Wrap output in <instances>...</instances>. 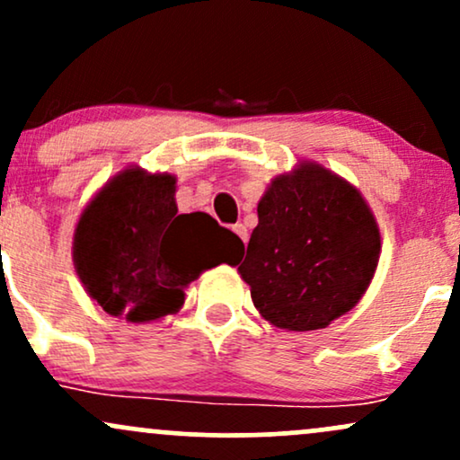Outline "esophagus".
I'll return each mask as SVG.
<instances>
[{"label":"esophagus","instance_id":"obj_1","mask_svg":"<svg viewBox=\"0 0 460 460\" xmlns=\"http://www.w3.org/2000/svg\"><path fill=\"white\" fill-rule=\"evenodd\" d=\"M234 231L237 235L242 237V240H244V244H246V240H248V231H246V226L242 225V223H237V225H234Z\"/></svg>","mask_w":460,"mask_h":460}]
</instances>
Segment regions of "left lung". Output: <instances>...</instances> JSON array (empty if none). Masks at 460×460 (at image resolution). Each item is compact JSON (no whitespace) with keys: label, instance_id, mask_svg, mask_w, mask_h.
<instances>
[{"label":"left lung","instance_id":"1","mask_svg":"<svg viewBox=\"0 0 460 460\" xmlns=\"http://www.w3.org/2000/svg\"><path fill=\"white\" fill-rule=\"evenodd\" d=\"M237 268L261 318L279 329H326L361 300L381 257L363 194L318 162L277 175Z\"/></svg>","mask_w":460,"mask_h":460}]
</instances>
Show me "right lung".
<instances>
[{
	"label": "right lung",
	"mask_w": 460,
	"mask_h": 460,
	"mask_svg": "<svg viewBox=\"0 0 460 460\" xmlns=\"http://www.w3.org/2000/svg\"><path fill=\"white\" fill-rule=\"evenodd\" d=\"M177 177L128 166L79 214L73 263L112 318L145 324L181 309L183 289L244 248L209 214H177Z\"/></svg>",
	"instance_id": "right-lung-1"
}]
</instances>
